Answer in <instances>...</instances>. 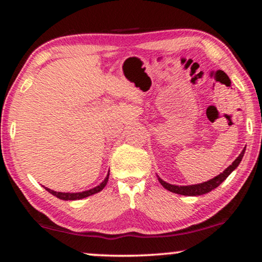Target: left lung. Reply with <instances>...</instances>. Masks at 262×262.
<instances>
[{"mask_svg":"<svg viewBox=\"0 0 262 262\" xmlns=\"http://www.w3.org/2000/svg\"><path fill=\"white\" fill-rule=\"evenodd\" d=\"M245 151H246V148L242 150V152L239 154L237 159H236L234 162H232L230 166H229L227 169L223 171V173H221L220 175H217V177H214L213 179H211V180H209V181L203 182V184L189 185V186H177V185L168 184V182L163 181L160 177H157V178H159L160 184L162 185L164 188L168 189V191L173 192V193H177V194H181V195H202V194H205V193H209V192L212 191V189L218 187V186H220L222 182H223L225 179H227L229 175H230L232 171L236 169V168H237L239 162L242 161L243 155H245Z\"/></svg>","mask_w":262,"mask_h":262,"instance_id":"left-lung-1","label":"left lung"}]
</instances>
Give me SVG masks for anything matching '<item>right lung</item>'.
I'll list each match as a JSON object with an SVG mask.
<instances>
[{
	"label": "right lung",
	"mask_w": 262,
	"mask_h": 262,
	"mask_svg": "<svg viewBox=\"0 0 262 262\" xmlns=\"http://www.w3.org/2000/svg\"><path fill=\"white\" fill-rule=\"evenodd\" d=\"M108 177H110V173L107 174V177L105 178V180H103L101 184L99 186H96V187L92 188V189H88V191H83V192H78V193H66V192H56V191H52V189H50L48 187L46 188V191L51 193L57 198L62 199V200H78V199H83V198H87L89 195H93L95 194V193H99L100 191H102L103 187L107 185V181H108Z\"/></svg>",
	"instance_id": "obj_1"
}]
</instances>
